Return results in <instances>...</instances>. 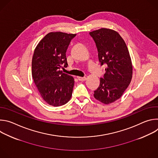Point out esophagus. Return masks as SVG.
I'll return each instance as SVG.
<instances>
[{
	"label": "esophagus",
	"mask_w": 158,
	"mask_h": 158,
	"mask_svg": "<svg viewBox=\"0 0 158 158\" xmlns=\"http://www.w3.org/2000/svg\"><path fill=\"white\" fill-rule=\"evenodd\" d=\"M78 79L81 81H84L86 79V77H78Z\"/></svg>",
	"instance_id": "obj_1"
}]
</instances>
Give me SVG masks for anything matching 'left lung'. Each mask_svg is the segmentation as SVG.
I'll use <instances>...</instances> for the list:
<instances>
[{"label": "left lung", "instance_id": "1", "mask_svg": "<svg viewBox=\"0 0 158 158\" xmlns=\"http://www.w3.org/2000/svg\"><path fill=\"white\" fill-rule=\"evenodd\" d=\"M89 34L96 43L101 65L106 66L94 96L108 104L119 99L129 86L132 74L131 59L124 40L117 32L102 28Z\"/></svg>", "mask_w": 158, "mask_h": 158}]
</instances>
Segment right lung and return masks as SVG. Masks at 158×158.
<instances>
[{
    "label": "right lung",
    "instance_id": "right-lung-1",
    "mask_svg": "<svg viewBox=\"0 0 158 158\" xmlns=\"http://www.w3.org/2000/svg\"><path fill=\"white\" fill-rule=\"evenodd\" d=\"M76 34L50 32L37 46L32 60V74L43 99L53 106L68 102L72 96L74 78L60 69L67 67L66 51Z\"/></svg>",
    "mask_w": 158,
    "mask_h": 158
}]
</instances>
